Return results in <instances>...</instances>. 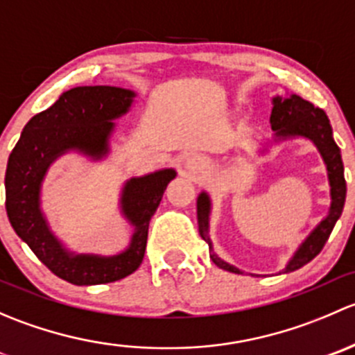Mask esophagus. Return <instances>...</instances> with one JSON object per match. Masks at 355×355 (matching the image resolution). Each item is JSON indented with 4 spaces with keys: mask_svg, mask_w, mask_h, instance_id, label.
Instances as JSON below:
<instances>
[{
    "mask_svg": "<svg viewBox=\"0 0 355 355\" xmlns=\"http://www.w3.org/2000/svg\"><path fill=\"white\" fill-rule=\"evenodd\" d=\"M204 168H206V161H204V157H200V156L189 157L184 164L185 173H189V175H200L204 171Z\"/></svg>",
    "mask_w": 355,
    "mask_h": 355,
    "instance_id": "esophagus-1",
    "label": "esophagus"
}]
</instances>
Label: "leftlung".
<instances>
[{"instance_id":"1","label":"left lung","mask_w":355,"mask_h":355,"mask_svg":"<svg viewBox=\"0 0 355 355\" xmlns=\"http://www.w3.org/2000/svg\"><path fill=\"white\" fill-rule=\"evenodd\" d=\"M273 110H271L270 123L271 130L275 132L271 142H263V149L261 153H266L270 144H277V142L290 141V139L302 137L313 142L316 149L320 151L323 157L324 164H327L328 182H330V196L331 204L328 214L314 227V230L307 235L302 241V244L297 247L293 256L290 257L287 266L280 271L282 273H290L309 261H313L318 254L321 252L323 245L327 244L328 237H330L333 227H335L336 220L340 218L343 211V204H345L347 196V184L345 177H343V163L342 155H340V148L336 142L333 141V132L330 120H328L327 113L323 110L316 108L313 103L306 101L297 94L288 96H275L273 98ZM209 214H211V199L206 192H200L198 198V223H199V235L202 241L209 245V257L218 268L230 273L244 275V271L239 270L234 264L227 263L218 254L214 252L213 242L209 239ZM252 275V273H250ZM259 277V275H254Z\"/></svg>"}]
</instances>
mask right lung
<instances>
[{
	"label": "right lung",
	"mask_w": 355,
	"mask_h": 355,
	"mask_svg": "<svg viewBox=\"0 0 355 355\" xmlns=\"http://www.w3.org/2000/svg\"><path fill=\"white\" fill-rule=\"evenodd\" d=\"M135 92L113 85H82L63 92L58 101L25 125L8 157L5 175L6 214L13 230L56 277L73 285H99L134 273L144 259L151 216L173 168L134 177L123 184L120 213L134 227L130 244L114 256L68 250L49 228L41 209L42 182L49 166L67 153L101 161L110 153L114 121L132 108Z\"/></svg>",
	"instance_id": "add662e5"
}]
</instances>
